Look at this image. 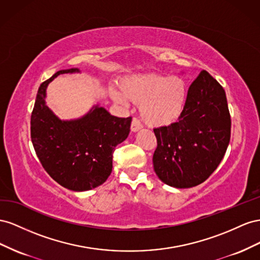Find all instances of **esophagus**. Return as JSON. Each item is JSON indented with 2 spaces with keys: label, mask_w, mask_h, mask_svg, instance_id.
Masks as SVG:
<instances>
[{
  "label": "esophagus",
  "mask_w": 260,
  "mask_h": 260,
  "mask_svg": "<svg viewBox=\"0 0 260 260\" xmlns=\"http://www.w3.org/2000/svg\"><path fill=\"white\" fill-rule=\"evenodd\" d=\"M142 128H143V125H142V123H140V121L138 120V118H136V117L133 118L132 124H131L132 132L133 133H136V132H138L139 129H142Z\"/></svg>",
  "instance_id": "34e87169"
}]
</instances>
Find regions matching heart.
<instances>
[{"label":"heart","mask_w":260,"mask_h":260,"mask_svg":"<svg viewBox=\"0 0 260 260\" xmlns=\"http://www.w3.org/2000/svg\"><path fill=\"white\" fill-rule=\"evenodd\" d=\"M121 92L112 89L111 97L118 105L127 100L140 105V115L150 126H166L176 122L186 106L188 87L180 76L144 74L125 78Z\"/></svg>","instance_id":"b5f03b06"}]
</instances>
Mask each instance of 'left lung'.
I'll list each match as a JSON object with an SVG mask.
<instances>
[{
  "label": "left lung",
  "instance_id": "left-lung-1",
  "mask_svg": "<svg viewBox=\"0 0 260 260\" xmlns=\"http://www.w3.org/2000/svg\"><path fill=\"white\" fill-rule=\"evenodd\" d=\"M153 169L169 186L189 188L205 182L224 157L231 137V117L224 89L202 71L188 88L177 122L154 128Z\"/></svg>",
  "mask_w": 260,
  "mask_h": 260
}]
</instances>
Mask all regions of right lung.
I'll use <instances>...</instances> for the list:
<instances>
[{
    "mask_svg": "<svg viewBox=\"0 0 260 260\" xmlns=\"http://www.w3.org/2000/svg\"><path fill=\"white\" fill-rule=\"evenodd\" d=\"M62 70L43 81L31 113V142L42 167L63 187L85 191L100 186L112 172L115 147L129 134L132 117L111 115L99 105L75 120H61L46 105L47 88Z\"/></svg>",
    "mask_w": 260,
    "mask_h": 260,
    "instance_id": "1",
    "label": "right lung"
}]
</instances>
